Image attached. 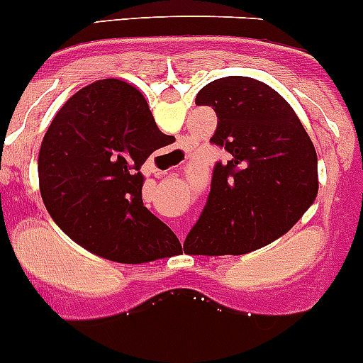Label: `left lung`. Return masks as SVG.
<instances>
[{"mask_svg":"<svg viewBox=\"0 0 363 363\" xmlns=\"http://www.w3.org/2000/svg\"><path fill=\"white\" fill-rule=\"evenodd\" d=\"M216 111V163L206 207L186 241L207 255H242L286 234L318 196V154L291 104L262 81L227 76L196 94Z\"/></svg>","mask_w":363,"mask_h":363,"instance_id":"left-lung-1","label":"left lung"}]
</instances>
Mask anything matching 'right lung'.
<instances>
[{"label":"right lung","instance_id":"obj_1","mask_svg":"<svg viewBox=\"0 0 363 363\" xmlns=\"http://www.w3.org/2000/svg\"><path fill=\"white\" fill-rule=\"evenodd\" d=\"M172 142L138 88L113 77L86 84L42 140L45 209L72 241L104 259L142 264L174 255L177 235L142 200L143 163Z\"/></svg>","mask_w":363,"mask_h":363}]
</instances>
